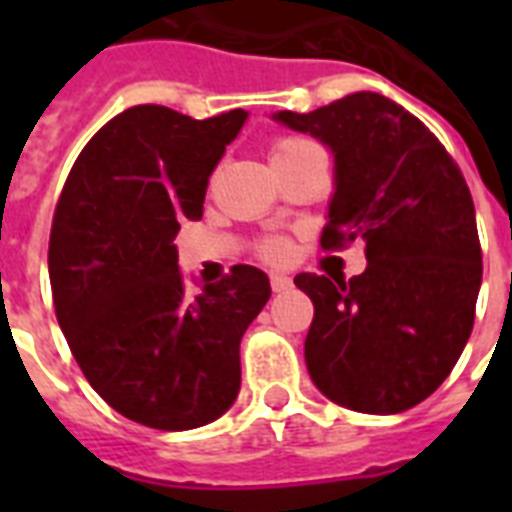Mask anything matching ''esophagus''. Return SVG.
I'll return each instance as SVG.
<instances>
[{
	"label": "esophagus",
	"instance_id": "34e87169",
	"mask_svg": "<svg viewBox=\"0 0 512 512\" xmlns=\"http://www.w3.org/2000/svg\"><path fill=\"white\" fill-rule=\"evenodd\" d=\"M289 287H292V279H289V276H284V273H273L271 276L273 292H287Z\"/></svg>",
	"mask_w": 512,
	"mask_h": 512
}]
</instances>
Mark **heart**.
I'll use <instances>...</instances> for the list:
<instances>
[{"instance_id":"1","label":"heart","mask_w":512,"mask_h":512,"mask_svg":"<svg viewBox=\"0 0 512 512\" xmlns=\"http://www.w3.org/2000/svg\"><path fill=\"white\" fill-rule=\"evenodd\" d=\"M303 146H311L308 140L303 138H281L273 143V151L271 156H284V154H292V151H297V148H303ZM263 255L268 257V260H284V257L289 255V247H287V241H281V239H271L268 244L263 247Z\"/></svg>"}]
</instances>
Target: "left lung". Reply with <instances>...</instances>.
I'll return each mask as SVG.
<instances>
[{
  "instance_id": "left-lung-1",
  "label": "left lung",
  "mask_w": 512,
  "mask_h": 512,
  "mask_svg": "<svg viewBox=\"0 0 512 512\" xmlns=\"http://www.w3.org/2000/svg\"><path fill=\"white\" fill-rule=\"evenodd\" d=\"M273 122L335 156L321 244L366 241L361 276H295L316 308L305 337L313 385L353 412L412 409L449 377L473 329L481 244L468 183L436 135L377 92Z\"/></svg>"
}]
</instances>
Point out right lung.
<instances>
[{
    "label": "right lung",
    "mask_w": 512,
    "mask_h": 512,
    "mask_svg": "<svg viewBox=\"0 0 512 512\" xmlns=\"http://www.w3.org/2000/svg\"><path fill=\"white\" fill-rule=\"evenodd\" d=\"M247 116L127 108L84 146L55 207L47 265L60 329L98 396L148 428H201L231 409L241 337L271 297L255 265L191 297L172 244L201 217Z\"/></svg>",
    "instance_id": "add662e5"
}]
</instances>
